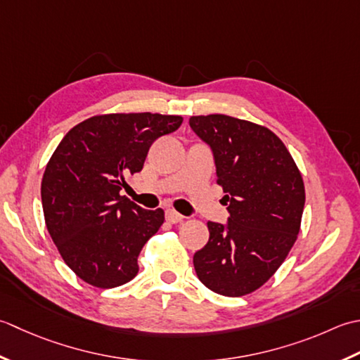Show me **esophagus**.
<instances>
[{
    "mask_svg": "<svg viewBox=\"0 0 360 360\" xmlns=\"http://www.w3.org/2000/svg\"><path fill=\"white\" fill-rule=\"evenodd\" d=\"M183 219H185V216H181L180 212L174 211V210H167L166 211V221L171 222V224H180L183 222Z\"/></svg>",
    "mask_w": 360,
    "mask_h": 360,
    "instance_id": "esophagus-1",
    "label": "esophagus"
}]
</instances>
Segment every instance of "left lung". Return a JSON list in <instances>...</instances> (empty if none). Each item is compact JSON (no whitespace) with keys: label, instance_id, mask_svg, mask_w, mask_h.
<instances>
[{"label":"left lung","instance_id":"8db88e82","mask_svg":"<svg viewBox=\"0 0 360 360\" xmlns=\"http://www.w3.org/2000/svg\"><path fill=\"white\" fill-rule=\"evenodd\" d=\"M189 126L210 146L230 212L226 224L208 222L207 245L194 253L195 274L219 295H247L295 244L306 199L302 174L267 127L226 115L191 116Z\"/></svg>","mask_w":360,"mask_h":360}]
</instances>
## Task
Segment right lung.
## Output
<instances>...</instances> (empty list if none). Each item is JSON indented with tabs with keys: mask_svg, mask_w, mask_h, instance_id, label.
<instances>
[{
	"mask_svg": "<svg viewBox=\"0 0 360 360\" xmlns=\"http://www.w3.org/2000/svg\"><path fill=\"white\" fill-rule=\"evenodd\" d=\"M181 122L174 115H99L57 146L43 174L41 205L58 253L80 280L112 289L136 276L138 255L165 211L144 210L120 191L143 169L152 143Z\"/></svg>",
	"mask_w": 360,
	"mask_h": 360,
	"instance_id": "right-lung-1",
	"label": "right lung"
}]
</instances>
